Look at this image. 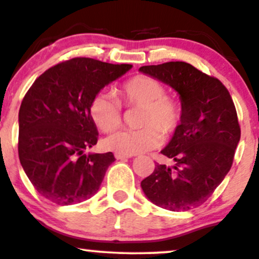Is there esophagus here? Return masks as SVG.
<instances>
[{"label":"esophagus","instance_id":"34e87169","mask_svg":"<svg viewBox=\"0 0 259 259\" xmlns=\"http://www.w3.org/2000/svg\"><path fill=\"white\" fill-rule=\"evenodd\" d=\"M132 156H124V154H119V153H115V158L118 160H125L127 158H130Z\"/></svg>","mask_w":259,"mask_h":259}]
</instances>
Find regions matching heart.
Returning a JSON list of instances; mask_svg holds the SVG:
<instances>
[{
  "mask_svg": "<svg viewBox=\"0 0 259 259\" xmlns=\"http://www.w3.org/2000/svg\"><path fill=\"white\" fill-rule=\"evenodd\" d=\"M119 95L127 107L141 108L140 130H120L105 140V147L112 152L133 156L159 146L162 135L168 136L181 120V106L165 97V89L148 76H136L123 85ZM90 114L101 132L111 133L121 124V107L112 95H96L90 105Z\"/></svg>",
  "mask_w": 259,
  "mask_h": 259,
  "instance_id": "heart-1",
  "label": "heart"
}]
</instances>
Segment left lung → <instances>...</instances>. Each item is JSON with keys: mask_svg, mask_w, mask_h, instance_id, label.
Masks as SVG:
<instances>
[{"mask_svg": "<svg viewBox=\"0 0 259 259\" xmlns=\"http://www.w3.org/2000/svg\"><path fill=\"white\" fill-rule=\"evenodd\" d=\"M139 72L179 95L181 120L160 151L174 165L156 164L141 181L156 206L179 212L201 206L230 170L241 136L230 94L218 79L185 62L144 65Z\"/></svg>", "mask_w": 259, "mask_h": 259, "instance_id": "obj_1", "label": "left lung"}]
</instances>
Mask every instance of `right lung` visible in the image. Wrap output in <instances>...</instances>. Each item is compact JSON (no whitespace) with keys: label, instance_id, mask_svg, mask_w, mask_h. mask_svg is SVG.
<instances>
[{"label":"right lung","instance_id":"right-lung-1","mask_svg":"<svg viewBox=\"0 0 259 259\" xmlns=\"http://www.w3.org/2000/svg\"><path fill=\"white\" fill-rule=\"evenodd\" d=\"M132 64L73 58L35 80L19 109L20 164L36 191L57 204L80 203L99 191L112 152L85 153L97 144L91 101Z\"/></svg>","mask_w":259,"mask_h":259}]
</instances>
